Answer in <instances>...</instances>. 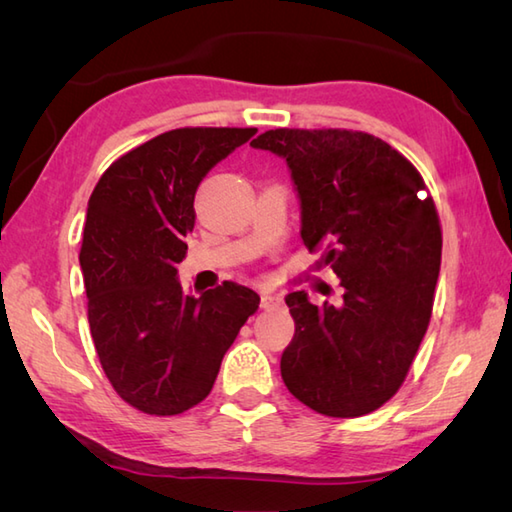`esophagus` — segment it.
I'll list each match as a JSON object with an SVG mask.
<instances>
[{
    "label": "esophagus",
    "instance_id": "esophagus-1",
    "mask_svg": "<svg viewBox=\"0 0 512 512\" xmlns=\"http://www.w3.org/2000/svg\"><path fill=\"white\" fill-rule=\"evenodd\" d=\"M281 299L277 292H270V290H262V308H273L277 306Z\"/></svg>",
    "mask_w": 512,
    "mask_h": 512
}]
</instances>
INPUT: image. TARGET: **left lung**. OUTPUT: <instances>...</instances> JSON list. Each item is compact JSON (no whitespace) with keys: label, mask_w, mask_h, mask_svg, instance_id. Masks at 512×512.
<instances>
[{"label":"left lung","mask_w":512,"mask_h":512,"mask_svg":"<svg viewBox=\"0 0 512 512\" xmlns=\"http://www.w3.org/2000/svg\"><path fill=\"white\" fill-rule=\"evenodd\" d=\"M250 145L286 158L303 244L323 250L343 286L339 306H314L303 290L286 297L295 339L281 378L323 416L372 413L405 383L429 328L442 255L436 202L418 169L372 134L279 127Z\"/></svg>","instance_id":"1"}]
</instances>
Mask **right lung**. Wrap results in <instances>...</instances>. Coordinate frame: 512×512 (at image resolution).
Instances as JSON below:
<instances>
[{
	"label": "right lung",
	"instance_id": "add662e5",
	"mask_svg": "<svg viewBox=\"0 0 512 512\" xmlns=\"http://www.w3.org/2000/svg\"><path fill=\"white\" fill-rule=\"evenodd\" d=\"M255 127H180L127 151L90 195L79 253L92 341L127 405L178 416L211 394L222 358L259 308V295L224 281L184 295L178 264L206 173Z\"/></svg>",
	"mask_w": 512,
	"mask_h": 512
}]
</instances>
